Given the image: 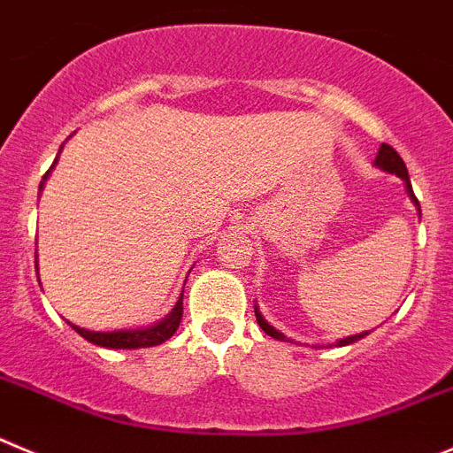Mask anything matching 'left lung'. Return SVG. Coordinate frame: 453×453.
Here are the masks:
<instances>
[{
	"instance_id": "obj_1",
	"label": "left lung",
	"mask_w": 453,
	"mask_h": 453,
	"mask_svg": "<svg viewBox=\"0 0 453 453\" xmlns=\"http://www.w3.org/2000/svg\"><path fill=\"white\" fill-rule=\"evenodd\" d=\"M374 166H379V169H384V171H388V173H395V176H397V178H402V180L406 182V191H409V196L413 198V203H415V205H418V210H419V203H418V198H415L413 187H411V180H409V171H406L404 160L399 157V153L393 149V146H390V144H381V149H379L377 157H374ZM255 316H257V323H259V327H262L264 332L268 334V336L277 338V341H288V338L284 336L282 332H277L275 327H271V325H268L266 320H264V316H262V313H259V309H257V307H255ZM364 336H368V332H361V334H354V336L341 338V341H338L336 345H349V343H354V341H358V338H364Z\"/></svg>"
}]
</instances>
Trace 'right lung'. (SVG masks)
I'll return each mask as SVG.
<instances>
[{"instance_id":"add662e5","label":"right lung","mask_w":453,"mask_h":453,"mask_svg":"<svg viewBox=\"0 0 453 453\" xmlns=\"http://www.w3.org/2000/svg\"><path fill=\"white\" fill-rule=\"evenodd\" d=\"M47 176H49V171H47ZM47 176H44V180H47ZM40 189H42V182H40ZM180 320H182V296L176 303V307H173V311H171L165 320L153 325V327L121 329V332H89V329L79 327V325H72V323L69 325H72V327H74L85 341L99 345V348L137 349V348H153V345H160L165 343V341H169V338L176 334Z\"/></svg>"}]
</instances>
